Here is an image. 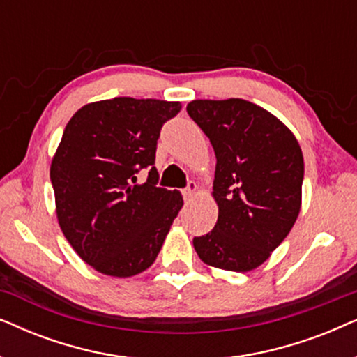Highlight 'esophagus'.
Wrapping results in <instances>:
<instances>
[{"label": "esophagus", "instance_id": "1", "mask_svg": "<svg viewBox=\"0 0 357 357\" xmlns=\"http://www.w3.org/2000/svg\"><path fill=\"white\" fill-rule=\"evenodd\" d=\"M197 190H198V185L195 183V182H188V185H187V188H183V199L185 202H190V199H192L193 197H195V193H197Z\"/></svg>", "mask_w": 357, "mask_h": 357}]
</instances>
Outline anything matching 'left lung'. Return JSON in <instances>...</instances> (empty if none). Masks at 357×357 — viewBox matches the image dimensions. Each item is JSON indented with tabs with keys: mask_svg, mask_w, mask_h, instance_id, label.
Masks as SVG:
<instances>
[{
	"mask_svg": "<svg viewBox=\"0 0 357 357\" xmlns=\"http://www.w3.org/2000/svg\"><path fill=\"white\" fill-rule=\"evenodd\" d=\"M187 112L216 154L213 197L219 206L216 226L195 237L193 247L206 265L250 271L299 216L301 146L282 121L248 100H193Z\"/></svg>",
	"mask_w": 357,
	"mask_h": 357,
	"instance_id": "8db88e82",
	"label": "left lung"
}]
</instances>
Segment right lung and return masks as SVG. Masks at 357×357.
<instances>
[{"instance_id": "add662e5", "label": "right lung", "mask_w": 357, "mask_h": 357, "mask_svg": "<svg viewBox=\"0 0 357 357\" xmlns=\"http://www.w3.org/2000/svg\"><path fill=\"white\" fill-rule=\"evenodd\" d=\"M180 102L115 97L87 104L63 131L50 178L68 242L94 270L128 278L153 265L183 206L177 190L155 187L160 128ZM149 168L144 184L135 182Z\"/></svg>"}]
</instances>
